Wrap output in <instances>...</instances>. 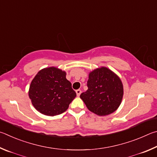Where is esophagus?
I'll use <instances>...</instances> for the list:
<instances>
[{
  "label": "esophagus",
  "instance_id": "1",
  "mask_svg": "<svg viewBox=\"0 0 157 157\" xmlns=\"http://www.w3.org/2000/svg\"><path fill=\"white\" fill-rule=\"evenodd\" d=\"M76 93L77 97H79V96H80V94H81V90H76Z\"/></svg>",
  "mask_w": 157,
  "mask_h": 157
}]
</instances>
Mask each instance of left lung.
<instances>
[{
    "label": "left lung",
    "mask_w": 157,
    "mask_h": 157,
    "mask_svg": "<svg viewBox=\"0 0 157 157\" xmlns=\"http://www.w3.org/2000/svg\"><path fill=\"white\" fill-rule=\"evenodd\" d=\"M88 89L80 97L87 109L98 116L113 113L121 103L123 87L119 76L109 69L102 67L89 74Z\"/></svg>",
    "instance_id": "obj_1"
}]
</instances>
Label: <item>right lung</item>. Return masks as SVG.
I'll use <instances>...</instances> for the list:
<instances>
[{
  "instance_id": "right-lung-1",
  "label": "right lung",
  "mask_w": 157,
  "mask_h": 157,
  "mask_svg": "<svg viewBox=\"0 0 157 157\" xmlns=\"http://www.w3.org/2000/svg\"><path fill=\"white\" fill-rule=\"evenodd\" d=\"M76 94L65 71L54 67L40 70L29 86V97L41 114L56 116L67 110Z\"/></svg>"
}]
</instances>
